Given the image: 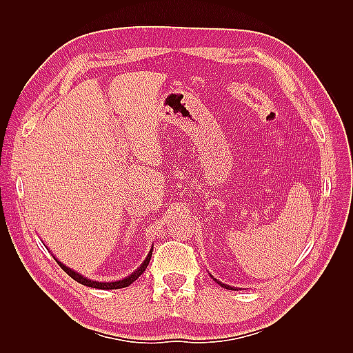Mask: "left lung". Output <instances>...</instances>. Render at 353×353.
Instances as JSON below:
<instances>
[{"mask_svg": "<svg viewBox=\"0 0 353 353\" xmlns=\"http://www.w3.org/2000/svg\"><path fill=\"white\" fill-rule=\"evenodd\" d=\"M214 281H216V279H214ZM216 282H219V283L221 285V287H224V288H228V290H229V288H230V290H234V288H232V287H229V285H226V283H221L220 281H216Z\"/></svg>", "mask_w": 353, "mask_h": 353, "instance_id": "8db88e82", "label": "left lung"}]
</instances>
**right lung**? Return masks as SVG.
Listing matches in <instances>:
<instances>
[{
	"label": "right lung",
	"mask_w": 353,
	"mask_h": 353,
	"mask_svg": "<svg viewBox=\"0 0 353 353\" xmlns=\"http://www.w3.org/2000/svg\"><path fill=\"white\" fill-rule=\"evenodd\" d=\"M152 253H153V250H150V253L147 254V258L144 259V262H142L141 267L134 270V272H133L130 276H127V277H124V279H121V281H115V282H99V281H91V279H88V277L81 276L80 273H76V272H74V270L68 268V267H66L65 264H62L61 261H57L56 258H54V259L57 261V264L62 267V270H63V272H65L66 274H70L74 281H77V282H79V283H81V285H86V287H91V288H99V290H118V288H125V287H129L130 283H133L134 281L138 279V277H139L142 273L145 272V268H147L148 262H150V258H152Z\"/></svg>",
	"instance_id": "add662e5"
}]
</instances>
